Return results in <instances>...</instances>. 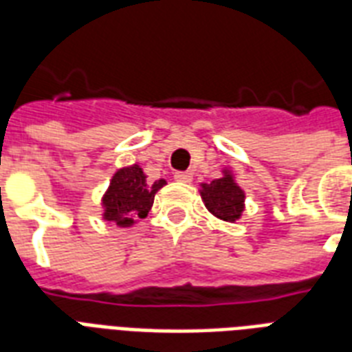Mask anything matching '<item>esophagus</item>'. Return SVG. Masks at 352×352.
<instances>
[{
    "instance_id": "esophagus-1",
    "label": "esophagus",
    "mask_w": 352,
    "mask_h": 352,
    "mask_svg": "<svg viewBox=\"0 0 352 352\" xmlns=\"http://www.w3.org/2000/svg\"><path fill=\"white\" fill-rule=\"evenodd\" d=\"M175 181H179V182H192V173H190V171H177L175 175Z\"/></svg>"
}]
</instances>
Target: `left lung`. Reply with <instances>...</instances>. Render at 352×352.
<instances>
[{"mask_svg":"<svg viewBox=\"0 0 352 352\" xmlns=\"http://www.w3.org/2000/svg\"><path fill=\"white\" fill-rule=\"evenodd\" d=\"M201 195L204 199L206 208L223 221L234 223L241 217L245 208V193L234 182V177L225 171V177L215 179L210 184H203Z\"/></svg>","mask_w":352,"mask_h":352,"instance_id":"left-lung-1","label":"left lung"}]
</instances>
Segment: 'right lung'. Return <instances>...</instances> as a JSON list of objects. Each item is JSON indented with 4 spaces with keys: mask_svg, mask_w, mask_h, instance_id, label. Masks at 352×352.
Returning a JSON list of instances; mask_svg holds the SVG:
<instances>
[{
    "mask_svg": "<svg viewBox=\"0 0 352 352\" xmlns=\"http://www.w3.org/2000/svg\"><path fill=\"white\" fill-rule=\"evenodd\" d=\"M166 181H146L142 168L137 164L118 170L111 179L109 190L106 192L104 219L113 221L118 226H131L135 219H144L153 204L155 193L164 186Z\"/></svg>",
    "mask_w": 352,
    "mask_h": 352,
    "instance_id": "1",
    "label": "right lung"
}]
</instances>
